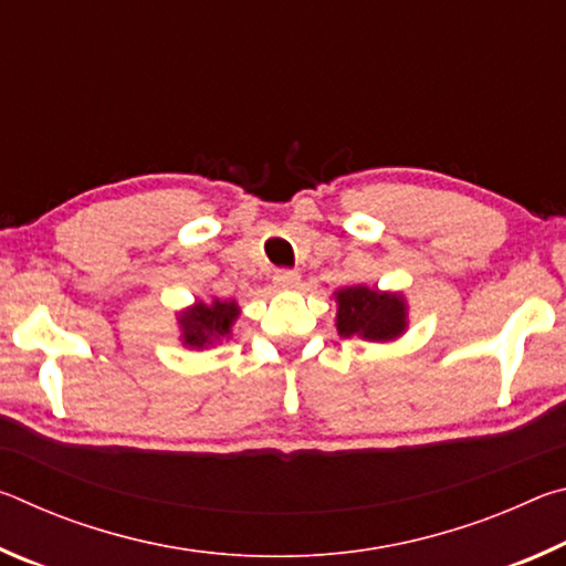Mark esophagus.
I'll return each instance as SVG.
<instances>
[{
	"label": "esophagus",
	"instance_id": "obj_1",
	"mask_svg": "<svg viewBox=\"0 0 566 566\" xmlns=\"http://www.w3.org/2000/svg\"><path fill=\"white\" fill-rule=\"evenodd\" d=\"M296 284H300V274L292 272V270H280L274 274L276 290H294Z\"/></svg>",
	"mask_w": 566,
	"mask_h": 566
}]
</instances>
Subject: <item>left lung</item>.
Here are the masks:
<instances>
[{
  "instance_id": "8db88e82",
  "label": "left lung",
  "mask_w": 566,
  "mask_h": 566,
  "mask_svg": "<svg viewBox=\"0 0 566 566\" xmlns=\"http://www.w3.org/2000/svg\"><path fill=\"white\" fill-rule=\"evenodd\" d=\"M339 337H361L369 342L397 339L407 329V302L395 292H377L369 286H347L337 294Z\"/></svg>"
}]
</instances>
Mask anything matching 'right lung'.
Listing matches in <instances>:
<instances>
[{
	"mask_svg": "<svg viewBox=\"0 0 566 566\" xmlns=\"http://www.w3.org/2000/svg\"><path fill=\"white\" fill-rule=\"evenodd\" d=\"M239 317V304L214 300L212 304L197 302L179 314L181 344L191 349H205L219 339H229L232 324Z\"/></svg>",
	"mask_w": 566,
	"mask_h": 566,
	"instance_id": "add662e5",
	"label": "right lung"
}]
</instances>
